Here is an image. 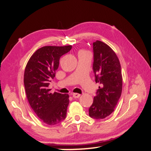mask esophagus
<instances>
[{"instance_id":"esophagus-1","label":"esophagus","mask_w":151,"mask_h":151,"mask_svg":"<svg viewBox=\"0 0 151 151\" xmlns=\"http://www.w3.org/2000/svg\"><path fill=\"white\" fill-rule=\"evenodd\" d=\"M73 97L74 98H78L80 97V94L77 93H73Z\"/></svg>"}]
</instances>
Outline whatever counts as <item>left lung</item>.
Masks as SVG:
<instances>
[{"mask_svg": "<svg viewBox=\"0 0 151 151\" xmlns=\"http://www.w3.org/2000/svg\"><path fill=\"white\" fill-rule=\"evenodd\" d=\"M93 45V69L100 86L88 109L89 116L100 119L110 115L117 106L122 91V76L119 59L114 51L102 41Z\"/></svg>", "mask_w": 151, "mask_h": 151, "instance_id": "8db88e82", "label": "left lung"}]
</instances>
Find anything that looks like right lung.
I'll return each mask as SVG.
<instances>
[{
  "mask_svg": "<svg viewBox=\"0 0 151 151\" xmlns=\"http://www.w3.org/2000/svg\"><path fill=\"white\" fill-rule=\"evenodd\" d=\"M71 45L45 46L35 51L27 62L24 84L28 102L43 122L55 125L65 119L69 96L50 92L49 82L55 77L62 55L71 50Z\"/></svg>",
  "mask_w": 151,
  "mask_h": 151,
  "instance_id": "1",
  "label": "right lung"
}]
</instances>
